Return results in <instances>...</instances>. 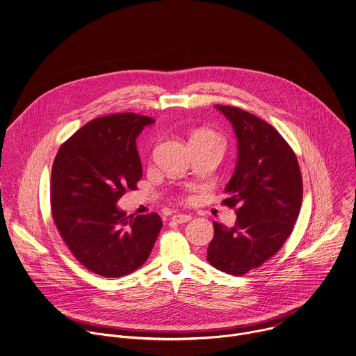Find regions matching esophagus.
Here are the masks:
<instances>
[{
    "mask_svg": "<svg viewBox=\"0 0 356 356\" xmlns=\"http://www.w3.org/2000/svg\"><path fill=\"white\" fill-rule=\"evenodd\" d=\"M171 219H172L174 222H177V223H186V222H189V220L192 219V216H191V215H186V213H177V215H174Z\"/></svg>",
    "mask_w": 356,
    "mask_h": 356,
    "instance_id": "34e87169",
    "label": "esophagus"
}]
</instances>
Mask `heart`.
<instances>
[{
    "label": "heart",
    "instance_id": "obj_1",
    "mask_svg": "<svg viewBox=\"0 0 356 356\" xmlns=\"http://www.w3.org/2000/svg\"><path fill=\"white\" fill-rule=\"evenodd\" d=\"M195 140H205V141H213V143H216V144H219V145H222V138L216 134V133H213V131H211V130H197V131H195L193 134H192V137H191V141H195Z\"/></svg>",
    "mask_w": 356,
    "mask_h": 356
}]
</instances>
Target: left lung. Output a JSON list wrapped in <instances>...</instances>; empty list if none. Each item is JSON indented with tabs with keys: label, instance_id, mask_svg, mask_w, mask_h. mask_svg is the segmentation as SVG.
<instances>
[{
	"label": "left lung",
	"instance_id": "1",
	"mask_svg": "<svg viewBox=\"0 0 356 356\" xmlns=\"http://www.w3.org/2000/svg\"><path fill=\"white\" fill-rule=\"evenodd\" d=\"M230 122L238 141L233 177L222 203L236 208L233 227L213 222L207 260L218 270L244 275L277 254L293 230L303 202L298 157L267 122L230 105H215Z\"/></svg>",
	"mask_w": 356,
	"mask_h": 356
}]
</instances>
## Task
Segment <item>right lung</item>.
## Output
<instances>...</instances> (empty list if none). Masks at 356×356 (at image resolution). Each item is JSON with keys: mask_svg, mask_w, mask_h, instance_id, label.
<instances>
[{"mask_svg": "<svg viewBox=\"0 0 356 356\" xmlns=\"http://www.w3.org/2000/svg\"><path fill=\"white\" fill-rule=\"evenodd\" d=\"M152 118L133 112L97 118L58 149L51 165V216L72 254L105 278L145 263L163 226L157 213L130 215L116 203L143 177L136 138Z\"/></svg>", "mask_w": 356, "mask_h": 356, "instance_id": "add662e5", "label": "right lung"}]
</instances>
